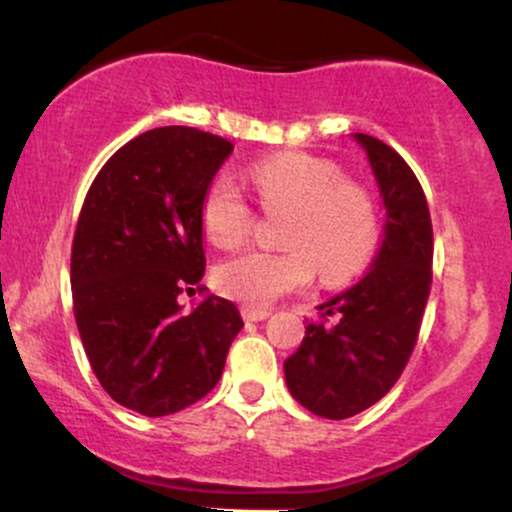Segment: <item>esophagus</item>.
<instances>
[{"mask_svg": "<svg viewBox=\"0 0 512 512\" xmlns=\"http://www.w3.org/2000/svg\"><path fill=\"white\" fill-rule=\"evenodd\" d=\"M240 313H243L245 320H250V322L267 320V317L272 315L267 308H252V305H243V310H240Z\"/></svg>", "mask_w": 512, "mask_h": 512, "instance_id": "34e87169", "label": "esophagus"}]
</instances>
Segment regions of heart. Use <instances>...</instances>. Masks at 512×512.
I'll return each instance as SVG.
<instances>
[{"label":"heart","mask_w":512,"mask_h":512,"mask_svg":"<svg viewBox=\"0 0 512 512\" xmlns=\"http://www.w3.org/2000/svg\"><path fill=\"white\" fill-rule=\"evenodd\" d=\"M252 190L264 209L289 211L286 250H248L221 262L214 284L223 296L245 305H269L313 279L344 284L366 267L378 243L373 197L327 158L298 151L262 158L248 170ZM199 219L216 248H236L248 238L252 211L228 178L207 187Z\"/></svg>","instance_id":"obj_1"}]
</instances>
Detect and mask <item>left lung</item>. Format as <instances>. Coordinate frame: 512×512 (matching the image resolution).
Instances as JSON below:
<instances>
[{"mask_svg":"<svg viewBox=\"0 0 512 512\" xmlns=\"http://www.w3.org/2000/svg\"><path fill=\"white\" fill-rule=\"evenodd\" d=\"M385 207L383 243L351 289L320 305L332 322H310L284 375L296 402L325 419L373 407L407 366L428 293L433 228L419 180L395 149L356 132Z\"/></svg>","mask_w":512,"mask_h":512,"instance_id":"left-lung-1","label":"left lung"}]
</instances>
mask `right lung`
<instances>
[{"instance_id":"right-lung-1","label":"right lung","mask_w":512,"mask_h":512,"mask_svg":"<svg viewBox=\"0 0 512 512\" xmlns=\"http://www.w3.org/2000/svg\"><path fill=\"white\" fill-rule=\"evenodd\" d=\"M231 151L195 127L149 129L110 156L81 207L76 327L98 383L137 414H175L214 390L243 327L226 298L192 313L178 303L204 276L199 207Z\"/></svg>"}]
</instances>
